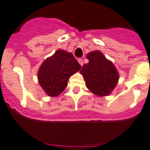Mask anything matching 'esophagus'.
I'll list each match as a JSON object with an SVG mask.
<instances>
[{
    "label": "esophagus",
    "instance_id": "1",
    "mask_svg": "<svg viewBox=\"0 0 150 150\" xmlns=\"http://www.w3.org/2000/svg\"><path fill=\"white\" fill-rule=\"evenodd\" d=\"M78 63H80V65L81 66H83V60H82V59H78Z\"/></svg>",
    "mask_w": 150,
    "mask_h": 150
}]
</instances>
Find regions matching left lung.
<instances>
[{
    "label": "left lung",
    "mask_w": 150,
    "mask_h": 150,
    "mask_svg": "<svg viewBox=\"0 0 150 150\" xmlns=\"http://www.w3.org/2000/svg\"><path fill=\"white\" fill-rule=\"evenodd\" d=\"M87 58L89 63L84 64L81 70L86 87L97 96L109 95L118 82L117 69L99 51L90 52Z\"/></svg>",
    "instance_id": "8db88e82"
}]
</instances>
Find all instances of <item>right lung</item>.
<instances>
[{"instance_id":"add662e5","label":"right lung","mask_w":150,"mask_h":150,"mask_svg":"<svg viewBox=\"0 0 150 150\" xmlns=\"http://www.w3.org/2000/svg\"><path fill=\"white\" fill-rule=\"evenodd\" d=\"M81 68L72 53L59 49L40 66L39 83L47 95L57 96L67 87L69 78Z\"/></svg>"}]
</instances>
